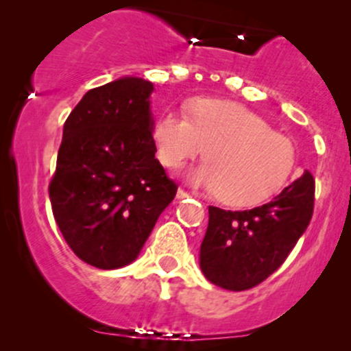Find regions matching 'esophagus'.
<instances>
[{"instance_id": "esophagus-1", "label": "esophagus", "mask_w": 351, "mask_h": 351, "mask_svg": "<svg viewBox=\"0 0 351 351\" xmlns=\"http://www.w3.org/2000/svg\"><path fill=\"white\" fill-rule=\"evenodd\" d=\"M188 196H189V193L186 191V189L180 188L178 191H176V198H178V199H184V198H188Z\"/></svg>"}]
</instances>
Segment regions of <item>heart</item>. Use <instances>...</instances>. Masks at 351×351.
I'll use <instances>...</instances> for the list:
<instances>
[{
	"label": "heart",
	"instance_id": "heart-1",
	"mask_svg": "<svg viewBox=\"0 0 351 351\" xmlns=\"http://www.w3.org/2000/svg\"><path fill=\"white\" fill-rule=\"evenodd\" d=\"M152 136L158 160L168 168L196 158L204 147L206 163L191 173V180L236 208L271 199L295 163L291 138L232 100L196 99L188 115L167 110L156 119Z\"/></svg>",
	"mask_w": 351,
	"mask_h": 351
}]
</instances>
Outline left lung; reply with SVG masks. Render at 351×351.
I'll return each instance as SVG.
<instances>
[{
  "label": "left lung",
  "instance_id": "left-lung-1",
  "mask_svg": "<svg viewBox=\"0 0 351 351\" xmlns=\"http://www.w3.org/2000/svg\"><path fill=\"white\" fill-rule=\"evenodd\" d=\"M315 180L305 170L267 204L247 211L209 206L199 249L204 277L228 291H247L284 264L313 215Z\"/></svg>",
  "mask_w": 351,
  "mask_h": 351
}]
</instances>
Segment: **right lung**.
I'll list each match as a JSON object with an SVG mask.
<instances>
[{"mask_svg": "<svg viewBox=\"0 0 351 351\" xmlns=\"http://www.w3.org/2000/svg\"><path fill=\"white\" fill-rule=\"evenodd\" d=\"M153 84L117 79L90 88L64 123L49 198L72 252L119 269L142 251L178 184L155 158Z\"/></svg>", "mask_w": 351, "mask_h": 351, "instance_id": "1", "label": "right lung"}]
</instances>
